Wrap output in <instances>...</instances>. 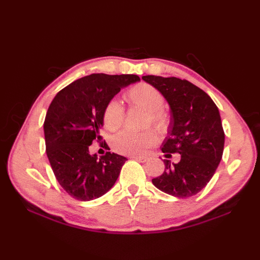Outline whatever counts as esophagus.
<instances>
[{
    "mask_svg": "<svg viewBox=\"0 0 260 260\" xmlns=\"http://www.w3.org/2000/svg\"><path fill=\"white\" fill-rule=\"evenodd\" d=\"M132 158L133 159H135V161H137V162H141V163H144V162H146L147 161V157H145V156H132Z\"/></svg>",
    "mask_w": 260,
    "mask_h": 260,
    "instance_id": "esophagus-1",
    "label": "esophagus"
}]
</instances>
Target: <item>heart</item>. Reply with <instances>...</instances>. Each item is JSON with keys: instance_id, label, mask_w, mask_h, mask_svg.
<instances>
[{"instance_id": "obj_1", "label": "heart", "mask_w": 260, "mask_h": 260, "mask_svg": "<svg viewBox=\"0 0 260 260\" xmlns=\"http://www.w3.org/2000/svg\"><path fill=\"white\" fill-rule=\"evenodd\" d=\"M131 103L150 112L152 123L159 131H163L168 124V119L161 112L164 105V97L156 88L148 84L135 85L127 92ZM104 125L109 131L118 129L124 121V107L117 99H112L105 107L103 115ZM157 143V134L154 131L137 132L125 129L113 139L114 150L124 155H142L148 148Z\"/></svg>"}]
</instances>
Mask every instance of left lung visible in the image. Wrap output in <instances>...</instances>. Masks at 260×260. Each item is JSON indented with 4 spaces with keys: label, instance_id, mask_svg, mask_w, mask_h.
Listing matches in <instances>:
<instances>
[{
    "label": "left lung",
    "instance_id": "obj_1",
    "mask_svg": "<svg viewBox=\"0 0 260 260\" xmlns=\"http://www.w3.org/2000/svg\"><path fill=\"white\" fill-rule=\"evenodd\" d=\"M142 79L162 93L171 118L162 152L179 153V163L164 159L162 175L152 182L158 190L176 198L200 192L211 180L221 161L224 132L219 109L207 92L175 77L143 76Z\"/></svg>",
    "mask_w": 260,
    "mask_h": 260
}]
</instances>
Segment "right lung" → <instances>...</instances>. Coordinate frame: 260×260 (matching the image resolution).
Returning <instances> with one entry per match:
<instances>
[{"label":"right lung","instance_id":"right-lung-1","mask_svg":"<svg viewBox=\"0 0 260 260\" xmlns=\"http://www.w3.org/2000/svg\"><path fill=\"white\" fill-rule=\"evenodd\" d=\"M137 81L136 75L92 74L64 87L49 106L43 124L47 156L59 184L77 200L104 196L118 179L127 158L110 152L98 157L89 146L102 139L106 105Z\"/></svg>","mask_w":260,"mask_h":260}]
</instances>
